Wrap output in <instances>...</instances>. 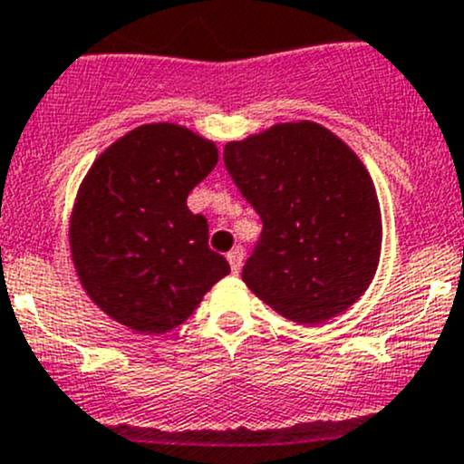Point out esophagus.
<instances>
[{"mask_svg": "<svg viewBox=\"0 0 464 464\" xmlns=\"http://www.w3.org/2000/svg\"><path fill=\"white\" fill-rule=\"evenodd\" d=\"M227 262H229V266H232V273H239L241 264H244V248H241V246H237V248L229 250Z\"/></svg>", "mask_w": 464, "mask_h": 464, "instance_id": "1", "label": "esophagus"}]
</instances>
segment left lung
Segmentation results:
<instances>
[{
	"label": "left lung",
	"instance_id": "1",
	"mask_svg": "<svg viewBox=\"0 0 464 464\" xmlns=\"http://www.w3.org/2000/svg\"><path fill=\"white\" fill-rule=\"evenodd\" d=\"M225 169L262 218L241 277L277 314L321 324L367 291L381 259L376 187L316 122H282L225 145Z\"/></svg>",
	"mask_w": 464,
	"mask_h": 464
}]
</instances>
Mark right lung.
<instances>
[{"instance_id": "right-lung-1", "label": "right lung", "mask_w": 464, "mask_h": 464, "mask_svg": "<svg viewBox=\"0 0 464 464\" xmlns=\"http://www.w3.org/2000/svg\"><path fill=\"white\" fill-rule=\"evenodd\" d=\"M218 161L211 140L170 122L136 127L104 150L79 188L70 250L97 307L136 333L184 324L229 273L187 198Z\"/></svg>"}]
</instances>
